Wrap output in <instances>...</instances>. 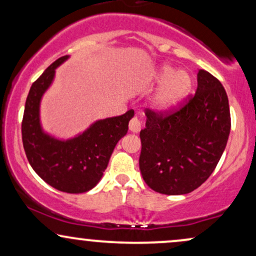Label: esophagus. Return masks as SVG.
<instances>
[{
	"instance_id": "esophagus-1",
	"label": "esophagus",
	"mask_w": 256,
	"mask_h": 256,
	"mask_svg": "<svg viewBox=\"0 0 256 256\" xmlns=\"http://www.w3.org/2000/svg\"><path fill=\"white\" fill-rule=\"evenodd\" d=\"M128 128H130L131 132H134V134H138V132L140 131V128H142V124H140V119H138L137 116H134V118L131 119Z\"/></svg>"
}]
</instances>
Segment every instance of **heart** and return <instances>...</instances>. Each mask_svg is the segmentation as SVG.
<instances>
[{"label":"heart","instance_id":"b5f03b06","mask_svg":"<svg viewBox=\"0 0 256 256\" xmlns=\"http://www.w3.org/2000/svg\"><path fill=\"white\" fill-rule=\"evenodd\" d=\"M155 80L161 85L152 95L150 106L158 113H167L177 107L192 86V79L189 73L177 71L167 64L160 67Z\"/></svg>","mask_w":256,"mask_h":256}]
</instances>
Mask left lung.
Returning <instances> with one entry per match:
<instances>
[{
    "label": "left lung",
    "mask_w": 256,
    "mask_h": 256,
    "mask_svg": "<svg viewBox=\"0 0 256 256\" xmlns=\"http://www.w3.org/2000/svg\"><path fill=\"white\" fill-rule=\"evenodd\" d=\"M140 131V170L154 192L184 195L207 180L225 150L230 107L222 83L204 70L198 90L184 107L164 116L146 110Z\"/></svg>",
    "instance_id": "8db88e82"
}]
</instances>
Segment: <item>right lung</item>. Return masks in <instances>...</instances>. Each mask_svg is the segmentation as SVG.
Wrapping results in <instances>:
<instances>
[{
    "label": "right lung",
    "instance_id": "add662e5",
    "mask_svg": "<svg viewBox=\"0 0 256 256\" xmlns=\"http://www.w3.org/2000/svg\"><path fill=\"white\" fill-rule=\"evenodd\" d=\"M70 55L58 58L32 84L22 124V144L28 162L40 178L68 194L86 192L101 180L116 143L128 134L134 112L94 122L71 138L48 134L40 122V102L55 79V70Z\"/></svg>",
    "mask_w": 256,
    "mask_h": 256
}]
</instances>
